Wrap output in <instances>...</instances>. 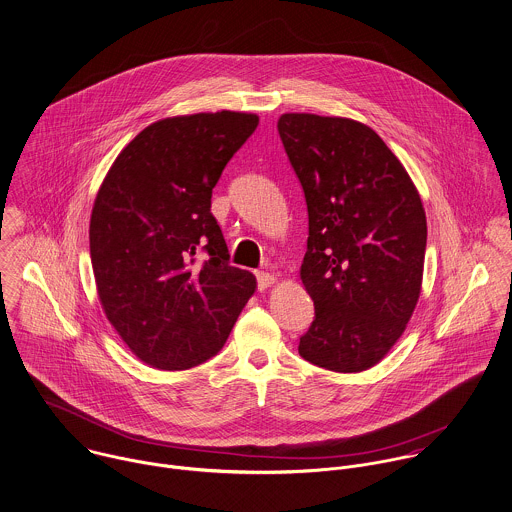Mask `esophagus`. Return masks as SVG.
<instances>
[{"label": "esophagus", "instance_id": "34e87169", "mask_svg": "<svg viewBox=\"0 0 512 512\" xmlns=\"http://www.w3.org/2000/svg\"><path fill=\"white\" fill-rule=\"evenodd\" d=\"M275 283H277L275 275H271V273H257V284H259V290H265V288H269V286H273Z\"/></svg>", "mask_w": 512, "mask_h": 512}]
</instances>
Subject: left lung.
<instances>
[{
  "mask_svg": "<svg viewBox=\"0 0 512 512\" xmlns=\"http://www.w3.org/2000/svg\"><path fill=\"white\" fill-rule=\"evenodd\" d=\"M277 127L308 206L300 281L316 318L298 353L361 373L393 349L420 298L428 231L420 194L361 121L283 114Z\"/></svg>",
  "mask_w": 512,
  "mask_h": 512,
  "instance_id": "left-lung-1",
  "label": "left lung"
}]
</instances>
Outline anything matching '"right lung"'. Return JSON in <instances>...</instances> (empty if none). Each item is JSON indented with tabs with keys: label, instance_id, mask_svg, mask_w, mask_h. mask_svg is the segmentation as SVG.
<instances>
[{
	"label": "right lung",
	"instance_id": "obj_1",
	"mask_svg": "<svg viewBox=\"0 0 512 512\" xmlns=\"http://www.w3.org/2000/svg\"><path fill=\"white\" fill-rule=\"evenodd\" d=\"M259 115H174L117 155L90 218L98 298L119 338L147 365L184 371L214 357L257 281L229 265L210 212L212 188ZM209 259L194 266L195 253Z\"/></svg>",
	"mask_w": 512,
	"mask_h": 512
}]
</instances>
